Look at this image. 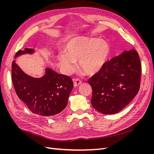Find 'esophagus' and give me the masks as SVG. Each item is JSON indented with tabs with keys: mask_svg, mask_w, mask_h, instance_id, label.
<instances>
[{
	"mask_svg": "<svg viewBox=\"0 0 154 154\" xmlns=\"http://www.w3.org/2000/svg\"><path fill=\"white\" fill-rule=\"evenodd\" d=\"M82 80H80V79H78V78H76V79H74L73 80V83H74V87H77V86H78L80 84H81L82 83Z\"/></svg>",
	"mask_w": 154,
	"mask_h": 154,
	"instance_id": "34e87169",
	"label": "esophagus"
}]
</instances>
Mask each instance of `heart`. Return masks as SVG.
Wrapping results in <instances>:
<instances>
[{
  "label": "heart",
  "mask_w": 154,
  "mask_h": 154,
  "mask_svg": "<svg viewBox=\"0 0 154 154\" xmlns=\"http://www.w3.org/2000/svg\"><path fill=\"white\" fill-rule=\"evenodd\" d=\"M109 52V45L103 40L78 36L67 43L66 53H60L58 61L66 72L73 71L75 61L78 60L81 69L88 74H94L103 67Z\"/></svg>",
  "instance_id": "1"
}]
</instances>
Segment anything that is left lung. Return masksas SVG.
I'll use <instances>...</instances> for the list:
<instances>
[{
    "label": "left lung",
    "mask_w": 154,
    "mask_h": 154,
    "mask_svg": "<svg viewBox=\"0 0 154 154\" xmlns=\"http://www.w3.org/2000/svg\"><path fill=\"white\" fill-rule=\"evenodd\" d=\"M141 66L132 49L105 62L88 80L92 87V106L103 114L118 113L136 96L140 88Z\"/></svg>",
    "instance_id": "1"
}]
</instances>
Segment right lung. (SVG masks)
<instances>
[{"label": "right lung", "mask_w": 154, "mask_h": 154, "mask_svg": "<svg viewBox=\"0 0 154 154\" xmlns=\"http://www.w3.org/2000/svg\"><path fill=\"white\" fill-rule=\"evenodd\" d=\"M34 52V49L19 50L15 58L21 54ZM12 82L18 97L33 114L52 116L66 108L70 93L73 88L71 77L60 74L49 68L40 78L27 75L18 65L12 63Z\"/></svg>", "instance_id": "obj_1"}]
</instances>
